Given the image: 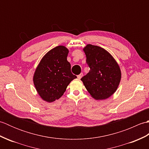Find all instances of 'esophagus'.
Here are the masks:
<instances>
[{"label":"esophagus","instance_id":"esophagus-1","mask_svg":"<svg viewBox=\"0 0 149 149\" xmlns=\"http://www.w3.org/2000/svg\"><path fill=\"white\" fill-rule=\"evenodd\" d=\"M83 73H81V74H80L79 75H77V78L79 79H81L82 77H83Z\"/></svg>","mask_w":149,"mask_h":149}]
</instances>
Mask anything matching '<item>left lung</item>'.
<instances>
[{"label":"left lung","mask_w":149,"mask_h":149,"mask_svg":"<svg viewBox=\"0 0 149 149\" xmlns=\"http://www.w3.org/2000/svg\"><path fill=\"white\" fill-rule=\"evenodd\" d=\"M83 50L90 72L81 80L94 99H107L115 92L121 79L119 66L112 56L100 47L89 44Z\"/></svg>","instance_id":"1"}]
</instances>
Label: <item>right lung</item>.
Listing matches in <instances>:
<instances>
[{
	"label": "right lung",
	"mask_w": 149,
	"mask_h": 149,
	"mask_svg": "<svg viewBox=\"0 0 149 149\" xmlns=\"http://www.w3.org/2000/svg\"><path fill=\"white\" fill-rule=\"evenodd\" d=\"M68 54V50L64 46L50 50L41 60L34 73V86L47 102L59 99L70 83L77 78L71 72V65L66 59Z\"/></svg>",
	"instance_id": "add662e5"
}]
</instances>
